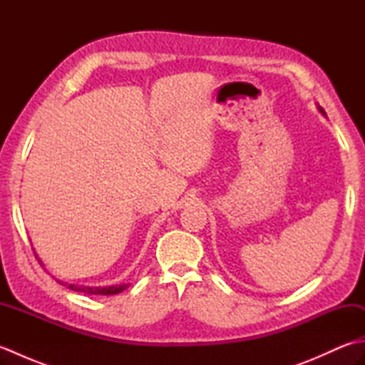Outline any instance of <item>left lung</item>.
I'll return each mask as SVG.
<instances>
[{"label":"left lung","mask_w":365,"mask_h":365,"mask_svg":"<svg viewBox=\"0 0 365 365\" xmlns=\"http://www.w3.org/2000/svg\"><path fill=\"white\" fill-rule=\"evenodd\" d=\"M317 108H319V111H320V113H322V114H323V115H327V114H324V111H323V110H322V108H320V106H317Z\"/></svg>","instance_id":"left-lung-1"}]
</instances>
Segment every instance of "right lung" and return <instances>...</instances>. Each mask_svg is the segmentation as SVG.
<instances>
[{
	"mask_svg": "<svg viewBox=\"0 0 365 365\" xmlns=\"http://www.w3.org/2000/svg\"><path fill=\"white\" fill-rule=\"evenodd\" d=\"M37 257V255H36ZM59 284L67 285L63 281H58ZM128 287V284H122V285H111V287H84V285H75V284H68V289L73 292H81V293H88V294H115L123 292Z\"/></svg>",
	"mask_w": 365,
	"mask_h": 365,
	"instance_id": "1",
	"label": "right lung"
}]
</instances>
